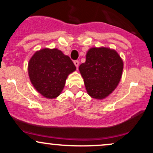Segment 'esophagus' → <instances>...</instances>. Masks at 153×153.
Listing matches in <instances>:
<instances>
[{
	"label": "esophagus",
	"mask_w": 153,
	"mask_h": 153,
	"mask_svg": "<svg viewBox=\"0 0 153 153\" xmlns=\"http://www.w3.org/2000/svg\"><path fill=\"white\" fill-rule=\"evenodd\" d=\"M74 64H75V67H76L77 69H78V66H79V62H78V60H75L74 61Z\"/></svg>",
	"instance_id": "obj_1"
}]
</instances>
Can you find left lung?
Instances as JSON below:
<instances>
[{
	"label": "left lung",
	"mask_w": 153,
	"mask_h": 153,
	"mask_svg": "<svg viewBox=\"0 0 153 153\" xmlns=\"http://www.w3.org/2000/svg\"><path fill=\"white\" fill-rule=\"evenodd\" d=\"M123 61L115 50L93 47L86 59L79 67L88 95L96 99L107 97L118 85L123 71Z\"/></svg>",
	"instance_id": "1"
}]
</instances>
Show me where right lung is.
Here are the masks:
<instances>
[{
  "label": "right lung",
  "mask_w": 153,
  "mask_h": 153,
  "mask_svg": "<svg viewBox=\"0 0 153 153\" xmlns=\"http://www.w3.org/2000/svg\"><path fill=\"white\" fill-rule=\"evenodd\" d=\"M76 70L68 56L57 49L37 51L28 65L29 76L34 88L47 99L61 94L68 75Z\"/></svg>",
  "instance_id": "right-lung-1"
}]
</instances>
